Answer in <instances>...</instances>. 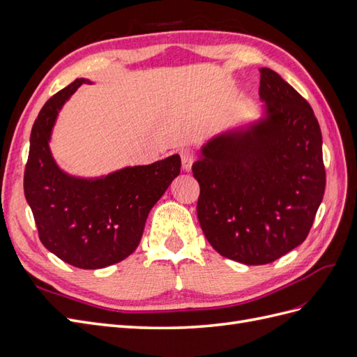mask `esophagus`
I'll return each mask as SVG.
<instances>
[{
    "mask_svg": "<svg viewBox=\"0 0 357 357\" xmlns=\"http://www.w3.org/2000/svg\"><path fill=\"white\" fill-rule=\"evenodd\" d=\"M180 158H181V168L183 171H190L193 162H195V156L190 149H181L180 150Z\"/></svg>",
    "mask_w": 357,
    "mask_h": 357,
    "instance_id": "obj_1",
    "label": "esophagus"
}]
</instances>
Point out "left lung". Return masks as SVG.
Returning <instances> with one entry per match:
<instances>
[{"mask_svg": "<svg viewBox=\"0 0 357 357\" xmlns=\"http://www.w3.org/2000/svg\"><path fill=\"white\" fill-rule=\"evenodd\" d=\"M259 71L264 116L208 139L192 167L205 238L245 265L271 264L304 243L326 186L310 104L275 71Z\"/></svg>", "mask_w": 357, "mask_h": 357, "instance_id": "obj_1", "label": "left lung"}]
</instances>
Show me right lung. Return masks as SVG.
<instances>
[{"label": "right lung", "instance_id": "obj_1", "mask_svg": "<svg viewBox=\"0 0 357 357\" xmlns=\"http://www.w3.org/2000/svg\"><path fill=\"white\" fill-rule=\"evenodd\" d=\"M86 79H75L43 105L32 126L25 198L40 241L63 262L98 269L123 261L139 244L147 215L180 174L178 155L95 178L74 177L52 156L49 142L62 105Z\"/></svg>", "mask_w": 357, "mask_h": 357}]
</instances>
